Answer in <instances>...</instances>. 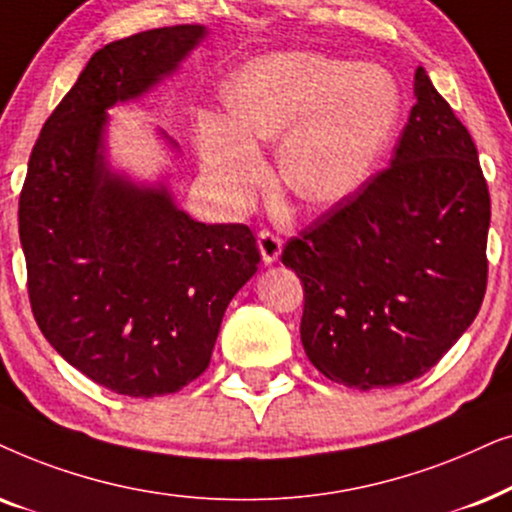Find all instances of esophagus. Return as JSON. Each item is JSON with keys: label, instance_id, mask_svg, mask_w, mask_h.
Returning <instances> with one entry per match:
<instances>
[{"label": "esophagus", "instance_id": "1", "mask_svg": "<svg viewBox=\"0 0 512 512\" xmlns=\"http://www.w3.org/2000/svg\"><path fill=\"white\" fill-rule=\"evenodd\" d=\"M257 248H260L264 264H274L278 257H281L283 243L276 234H271V231L264 229V231H260V236H257Z\"/></svg>", "mask_w": 512, "mask_h": 512}]
</instances>
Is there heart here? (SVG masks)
I'll use <instances>...</instances> for the list:
<instances>
[{
	"label": "heart",
	"instance_id": "1",
	"mask_svg": "<svg viewBox=\"0 0 512 512\" xmlns=\"http://www.w3.org/2000/svg\"><path fill=\"white\" fill-rule=\"evenodd\" d=\"M227 119L203 114L196 147L227 206L262 177L257 145L281 138L278 173L306 206H335L370 180L400 121V88L379 65L290 51L252 58L222 88Z\"/></svg>",
	"mask_w": 512,
	"mask_h": 512
}]
</instances>
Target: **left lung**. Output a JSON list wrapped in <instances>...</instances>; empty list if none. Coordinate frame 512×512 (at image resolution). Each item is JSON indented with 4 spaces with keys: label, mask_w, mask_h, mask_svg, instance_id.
<instances>
[{
    "label": "left lung",
    "mask_w": 512,
    "mask_h": 512,
    "mask_svg": "<svg viewBox=\"0 0 512 512\" xmlns=\"http://www.w3.org/2000/svg\"><path fill=\"white\" fill-rule=\"evenodd\" d=\"M391 166L290 238L304 285L302 344L358 391L421 377L478 316L487 290L489 192L468 128L424 67Z\"/></svg>",
    "instance_id": "8db88e82"
}]
</instances>
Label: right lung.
<instances>
[{"instance_id": "1", "label": "right lung", "mask_w": 512, "mask_h": 512, "mask_svg": "<svg viewBox=\"0 0 512 512\" xmlns=\"http://www.w3.org/2000/svg\"><path fill=\"white\" fill-rule=\"evenodd\" d=\"M206 37V25H173L95 51L46 119L20 192L39 330L88 379L131 398L203 374L224 311L260 264L245 224L196 222L166 180L135 182L107 159V109L140 100Z\"/></svg>"}]
</instances>
